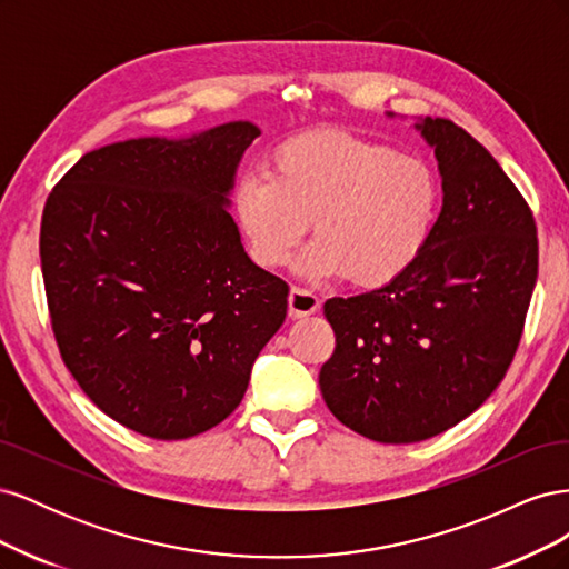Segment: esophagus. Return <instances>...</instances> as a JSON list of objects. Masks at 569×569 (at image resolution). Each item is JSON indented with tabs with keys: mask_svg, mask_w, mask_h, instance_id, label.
<instances>
[{
	"mask_svg": "<svg viewBox=\"0 0 569 569\" xmlns=\"http://www.w3.org/2000/svg\"><path fill=\"white\" fill-rule=\"evenodd\" d=\"M320 308V299L313 295L311 289H303V287H291L289 291V318H306V316H313Z\"/></svg>",
	"mask_w": 569,
	"mask_h": 569,
	"instance_id": "1",
	"label": "esophagus"
}]
</instances>
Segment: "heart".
<instances>
[{
	"label": "heart",
	"mask_w": 569,
	"mask_h": 569,
	"mask_svg": "<svg viewBox=\"0 0 569 569\" xmlns=\"http://www.w3.org/2000/svg\"><path fill=\"white\" fill-rule=\"evenodd\" d=\"M439 203V178L425 159L335 128L287 137L268 173L234 187V216L258 266H287L313 226L301 272L360 287L389 284L416 266Z\"/></svg>",
	"instance_id": "1"
}]
</instances>
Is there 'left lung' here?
<instances>
[{
    "label": "left lung",
    "instance_id": "1",
    "mask_svg": "<svg viewBox=\"0 0 569 569\" xmlns=\"http://www.w3.org/2000/svg\"><path fill=\"white\" fill-rule=\"evenodd\" d=\"M418 128L443 178L432 239L399 280L325 301L337 347L320 368L322 399L380 443L437 437L489 399L539 272L533 213L491 153L449 118Z\"/></svg>",
    "mask_w": 569,
    "mask_h": 569
}]
</instances>
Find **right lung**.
I'll return each mask as SVG.
<instances>
[{
  "label": "right lung",
  "instance_id": "add662e5",
  "mask_svg": "<svg viewBox=\"0 0 569 569\" xmlns=\"http://www.w3.org/2000/svg\"><path fill=\"white\" fill-rule=\"evenodd\" d=\"M249 120L189 140L94 149L51 189L40 258L51 330L80 389L151 439L206 432L242 403L289 287L251 263L228 213Z\"/></svg>",
  "mask_w": 569,
  "mask_h": 569
}]
</instances>
